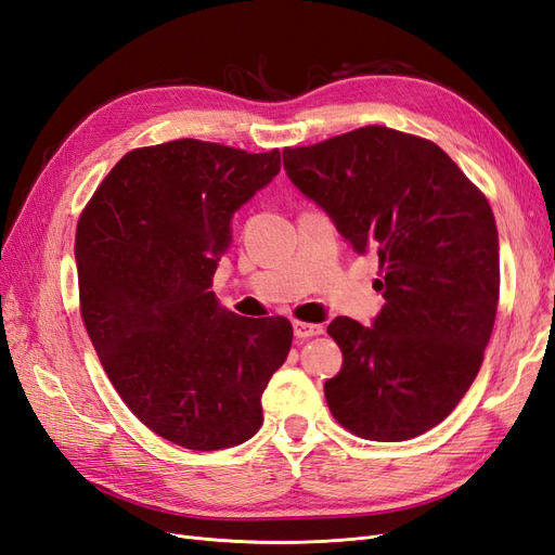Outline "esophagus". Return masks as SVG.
I'll return each instance as SVG.
<instances>
[{"label": "esophagus", "mask_w": 555, "mask_h": 555, "mask_svg": "<svg viewBox=\"0 0 555 555\" xmlns=\"http://www.w3.org/2000/svg\"><path fill=\"white\" fill-rule=\"evenodd\" d=\"M324 333L322 324H308V322H294V335L298 340H308L314 338V335Z\"/></svg>", "instance_id": "esophagus-1"}]
</instances>
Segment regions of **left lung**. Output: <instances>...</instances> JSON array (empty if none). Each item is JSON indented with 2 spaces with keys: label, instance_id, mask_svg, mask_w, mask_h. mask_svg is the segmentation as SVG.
<instances>
[{
  "label": "left lung",
  "instance_id": "obj_1",
  "mask_svg": "<svg viewBox=\"0 0 555 555\" xmlns=\"http://www.w3.org/2000/svg\"><path fill=\"white\" fill-rule=\"evenodd\" d=\"M282 157L294 188L384 271L373 326L328 324L343 349L340 373L324 384L328 410L363 440H412L459 405L491 338L500 255L489 201L442 147L389 127Z\"/></svg>",
  "mask_w": 555,
  "mask_h": 555
}]
</instances>
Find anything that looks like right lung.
Masks as SVG:
<instances>
[{
    "label": "right lung",
    "mask_w": 555,
    "mask_h": 555,
    "mask_svg": "<svg viewBox=\"0 0 555 555\" xmlns=\"http://www.w3.org/2000/svg\"><path fill=\"white\" fill-rule=\"evenodd\" d=\"M278 173L280 150L171 141L127 153L80 215V312L96 357L125 405L178 447L247 442L287 361V319L241 317L210 292L233 215Z\"/></svg>",
    "instance_id": "obj_1"
}]
</instances>
